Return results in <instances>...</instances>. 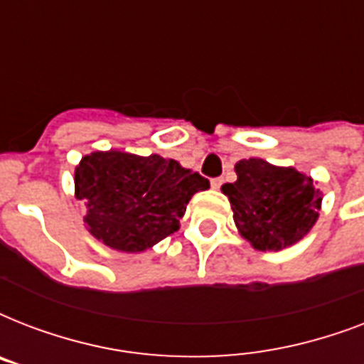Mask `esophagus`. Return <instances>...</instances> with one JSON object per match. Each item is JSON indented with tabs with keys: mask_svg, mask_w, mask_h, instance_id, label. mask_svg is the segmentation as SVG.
Here are the masks:
<instances>
[{
	"mask_svg": "<svg viewBox=\"0 0 364 364\" xmlns=\"http://www.w3.org/2000/svg\"><path fill=\"white\" fill-rule=\"evenodd\" d=\"M223 183H225V179H223V177H215V179H211V187L221 188Z\"/></svg>",
	"mask_w": 364,
	"mask_h": 364,
	"instance_id": "esophagus-1",
	"label": "esophagus"
}]
</instances>
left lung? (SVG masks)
I'll list each match as a JSON object with an SVG mask.
<instances>
[{"mask_svg": "<svg viewBox=\"0 0 364 364\" xmlns=\"http://www.w3.org/2000/svg\"><path fill=\"white\" fill-rule=\"evenodd\" d=\"M238 179L223 185L234 221L255 249L279 251L299 242L321 208V193L311 177L294 168H277L262 159L240 160Z\"/></svg>", "mask_w": 364, "mask_h": 364, "instance_id": "8db88e82", "label": "left lung"}]
</instances>
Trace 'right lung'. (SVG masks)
I'll list each match as a JSON object with an SVG mask.
<instances>
[{
	"instance_id": "right-lung-1",
	"label": "right lung",
	"mask_w": 364,
	"mask_h": 364,
	"mask_svg": "<svg viewBox=\"0 0 364 364\" xmlns=\"http://www.w3.org/2000/svg\"><path fill=\"white\" fill-rule=\"evenodd\" d=\"M205 188L210 181L198 171L159 154L92 153L75 170V194L87 202L90 234L126 253L176 232L191 196Z\"/></svg>"
}]
</instances>
